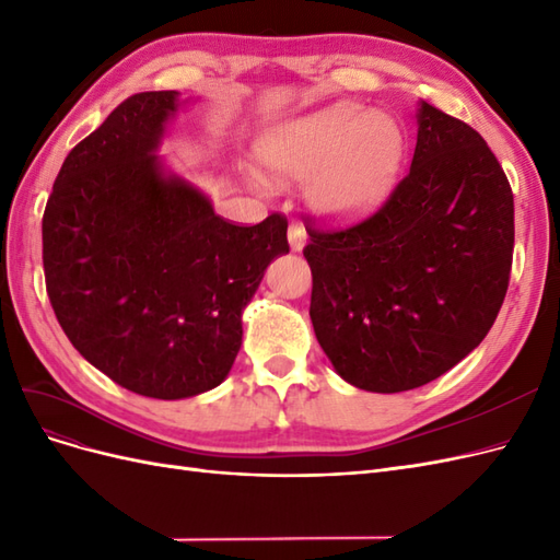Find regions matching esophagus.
<instances>
[{
	"mask_svg": "<svg viewBox=\"0 0 560 560\" xmlns=\"http://www.w3.org/2000/svg\"><path fill=\"white\" fill-rule=\"evenodd\" d=\"M303 245H306V229L301 224H290V247L294 252H301Z\"/></svg>",
	"mask_w": 560,
	"mask_h": 560,
	"instance_id": "34e87169",
	"label": "esophagus"
}]
</instances>
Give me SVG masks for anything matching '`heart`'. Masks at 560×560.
Returning <instances> with one entry per match:
<instances>
[{
  "mask_svg": "<svg viewBox=\"0 0 560 560\" xmlns=\"http://www.w3.org/2000/svg\"><path fill=\"white\" fill-rule=\"evenodd\" d=\"M404 130L395 116L336 103L278 126L261 159L278 184L308 179L306 198L327 222H350L389 194L404 163Z\"/></svg>",
  "mask_w": 560,
  "mask_h": 560,
  "instance_id": "obj_1",
  "label": "heart"
}]
</instances>
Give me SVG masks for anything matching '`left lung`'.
Segmentation results:
<instances>
[{
  "mask_svg": "<svg viewBox=\"0 0 560 560\" xmlns=\"http://www.w3.org/2000/svg\"><path fill=\"white\" fill-rule=\"evenodd\" d=\"M409 173L364 222L303 247L311 319L336 374L369 393L425 385L477 348L502 308L514 194L481 135L418 107Z\"/></svg>",
  "mask_w": 560,
  "mask_h": 560,
  "instance_id": "1",
  "label": "left lung"
}]
</instances>
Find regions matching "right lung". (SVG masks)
Returning <instances> with one entry per match:
<instances>
[{"mask_svg": "<svg viewBox=\"0 0 560 560\" xmlns=\"http://www.w3.org/2000/svg\"><path fill=\"white\" fill-rule=\"evenodd\" d=\"M177 91L124 100L67 154L42 241L50 306L72 346L135 395L194 397L222 383L243 311L287 245V219L235 226L167 173L156 149Z\"/></svg>", "mask_w": 560, "mask_h": 560, "instance_id": "right-lung-1", "label": "right lung"}]
</instances>
